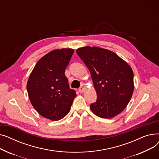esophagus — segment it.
I'll list each match as a JSON object with an SVG mask.
<instances>
[{
  "label": "esophagus",
  "mask_w": 159,
  "mask_h": 159,
  "mask_svg": "<svg viewBox=\"0 0 159 159\" xmlns=\"http://www.w3.org/2000/svg\"><path fill=\"white\" fill-rule=\"evenodd\" d=\"M84 87H82V86L80 87V88L79 89V92H80V93H82L83 91H84Z\"/></svg>",
  "instance_id": "obj_1"
}]
</instances>
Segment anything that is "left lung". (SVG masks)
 Returning a JSON list of instances; mask_svg holds the SVG:
<instances>
[{
  "label": "left lung",
  "instance_id": "obj_1",
  "mask_svg": "<svg viewBox=\"0 0 159 159\" xmlns=\"http://www.w3.org/2000/svg\"><path fill=\"white\" fill-rule=\"evenodd\" d=\"M77 55L89 69L96 90L97 101L90 105L101 118L111 119L122 112L134 89L129 65L114 52L98 47L79 48Z\"/></svg>",
  "mask_w": 159,
  "mask_h": 159
}]
</instances>
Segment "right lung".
Returning <instances> with one entry per match:
<instances>
[{"label": "right lung", "mask_w": 159, "mask_h": 159, "mask_svg": "<svg viewBox=\"0 0 159 159\" xmlns=\"http://www.w3.org/2000/svg\"><path fill=\"white\" fill-rule=\"evenodd\" d=\"M73 52L71 48L49 52L37 62L28 79L27 91L32 106L49 120L64 118L77 96L64 74Z\"/></svg>", "instance_id": "add662e5"}]
</instances>
